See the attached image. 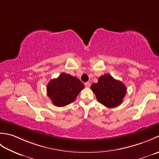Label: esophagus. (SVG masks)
<instances>
[{
  "label": "esophagus",
  "mask_w": 159,
  "mask_h": 159,
  "mask_svg": "<svg viewBox=\"0 0 159 159\" xmlns=\"http://www.w3.org/2000/svg\"><path fill=\"white\" fill-rule=\"evenodd\" d=\"M90 83L89 82H87V83H85V86L86 87H90Z\"/></svg>",
  "instance_id": "obj_1"
}]
</instances>
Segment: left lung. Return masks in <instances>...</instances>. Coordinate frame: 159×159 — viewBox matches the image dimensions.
<instances>
[{
	"instance_id": "obj_1",
	"label": "left lung",
	"mask_w": 159,
	"mask_h": 159,
	"mask_svg": "<svg viewBox=\"0 0 159 159\" xmlns=\"http://www.w3.org/2000/svg\"><path fill=\"white\" fill-rule=\"evenodd\" d=\"M91 89L95 93L97 100L109 108L119 106L126 93V86L109 74L100 76L98 81L93 83Z\"/></svg>"
}]
</instances>
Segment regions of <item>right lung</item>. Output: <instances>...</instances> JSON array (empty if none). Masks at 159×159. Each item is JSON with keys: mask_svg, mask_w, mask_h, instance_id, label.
<instances>
[{"mask_svg": "<svg viewBox=\"0 0 159 159\" xmlns=\"http://www.w3.org/2000/svg\"><path fill=\"white\" fill-rule=\"evenodd\" d=\"M84 88L83 83L78 78L62 73L48 83L47 94L55 106L64 107L74 102Z\"/></svg>", "mask_w": 159, "mask_h": 159, "instance_id": "right-lung-1", "label": "right lung"}]
</instances>
